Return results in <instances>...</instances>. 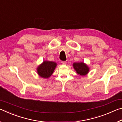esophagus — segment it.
<instances>
[{
  "label": "esophagus",
  "mask_w": 122,
  "mask_h": 122,
  "mask_svg": "<svg viewBox=\"0 0 122 122\" xmlns=\"http://www.w3.org/2000/svg\"><path fill=\"white\" fill-rule=\"evenodd\" d=\"M61 63H62V65H66V64L67 63V62H66V61H62Z\"/></svg>",
  "instance_id": "esophagus-1"
}]
</instances>
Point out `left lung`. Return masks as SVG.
<instances>
[{
    "label": "left lung",
    "mask_w": 122,
    "mask_h": 122,
    "mask_svg": "<svg viewBox=\"0 0 122 122\" xmlns=\"http://www.w3.org/2000/svg\"><path fill=\"white\" fill-rule=\"evenodd\" d=\"M73 67L78 75L81 76L86 75L89 71V68L83 62L74 63Z\"/></svg>",
    "instance_id": "8db88e82"
}]
</instances>
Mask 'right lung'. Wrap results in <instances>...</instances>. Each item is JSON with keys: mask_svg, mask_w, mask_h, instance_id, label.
<instances>
[{"mask_svg": "<svg viewBox=\"0 0 122 122\" xmlns=\"http://www.w3.org/2000/svg\"><path fill=\"white\" fill-rule=\"evenodd\" d=\"M56 66V63L52 61H44L37 68L39 76L43 78H48L53 74Z\"/></svg>", "mask_w": 122, "mask_h": 122, "instance_id": "add662e5", "label": "right lung"}]
</instances>
